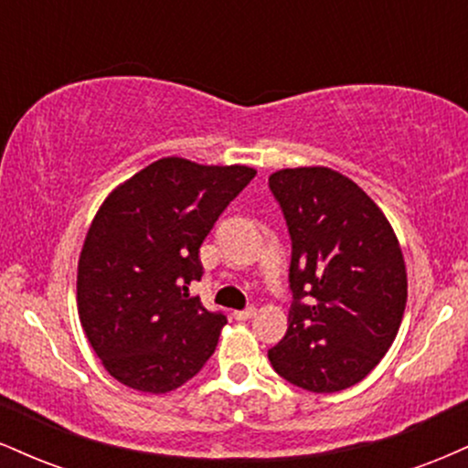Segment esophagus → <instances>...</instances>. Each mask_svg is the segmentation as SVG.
Instances as JSON below:
<instances>
[{"label": "esophagus", "mask_w": 468, "mask_h": 468, "mask_svg": "<svg viewBox=\"0 0 468 468\" xmlns=\"http://www.w3.org/2000/svg\"><path fill=\"white\" fill-rule=\"evenodd\" d=\"M255 314V308H252V305H249V308H244V310H235L233 313V316L238 321H246V319H250V316Z\"/></svg>", "instance_id": "1"}]
</instances>
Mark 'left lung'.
Listing matches in <instances>:
<instances>
[{
    "label": "left lung",
    "instance_id": "1",
    "mask_svg": "<svg viewBox=\"0 0 468 468\" xmlns=\"http://www.w3.org/2000/svg\"><path fill=\"white\" fill-rule=\"evenodd\" d=\"M268 186L292 241L288 332L268 358L314 394L352 388L388 354L405 314L394 229L356 182L327 166L275 171Z\"/></svg>",
    "mask_w": 468,
    "mask_h": 468
}]
</instances>
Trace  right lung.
Listing matches in <instances>:
<instances>
[{
  "instance_id": "1",
  "label": "right lung",
  "mask_w": 468,
  "mask_h": 468,
  "mask_svg": "<svg viewBox=\"0 0 468 468\" xmlns=\"http://www.w3.org/2000/svg\"><path fill=\"white\" fill-rule=\"evenodd\" d=\"M257 171L155 160L107 196L79 257L85 336L118 383L166 394L216 352L227 314L189 297L200 246Z\"/></svg>"
}]
</instances>
